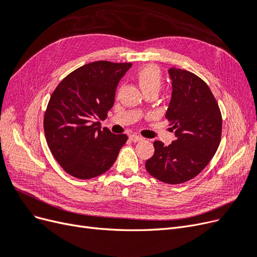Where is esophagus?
Segmentation results:
<instances>
[{
  "instance_id": "1",
  "label": "esophagus",
  "mask_w": 257,
  "mask_h": 257,
  "mask_svg": "<svg viewBox=\"0 0 257 257\" xmlns=\"http://www.w3.org/2000/svg\"><path fill=\"white\" fill-rule=\"evenodd\" d=\"M130 139H131L132 142L138 143V142H143V141H144V137L139 136V135H136V134H133V135H131V136H130Z\"/></svg>"
}]
</instances>
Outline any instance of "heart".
<instances>
[{
	"label": "heart",
	"instance_id": "obj_1",
	"mask_svg": "<svg viewBox=\"0 0 257 257\" xmlns=\"http://www.w3.org/2000/svg\"><path fill=\"white\" fill-rule=\"evenodd\" d=\"M137 80L144 93L159 92L162 85V72L155 65H147L137 73Z\"/></svg>",
	"mask_w": 257,
	"mask_h": 257
}]
</instances>
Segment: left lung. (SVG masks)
<instances>
[{
  "label": "left lung",
  "mask_w": 257,
  "mask_h": 257,
  "mask_svg": "<svg viewBox=\"0 0 257 257\" xmlns=\"http://www.w3.org/2000/svg\"><path fill=\"white\" fill-rule=\"evenodd\" d=\"M172 99L166 119L175 130L169 146L155 141L153 157L146 162L152 177L168 184L191 180L211 161L222 135V114L208 84L185 69H168Z\"/></svg>",
  "instance_id": "1"
}]
</instances>
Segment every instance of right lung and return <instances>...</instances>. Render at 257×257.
I'll return each mask as SVG.
<instances>
[{"label":"right lung","instance_id":"right-lung-1","mask_svg":"<svg viewBox=\"0 0 257 257\" xmlns=\"http://www.w3.org/2000/svg\"><path fill=\"white\" fill-rule=\"evenodd\" d=\"M132 63L96 61L75 69L53 91L44 115L49 149L67 174L91 179L118 158L125 134L100 128L114 103L115 89Z\"/></svg>","mask_w":257,"mask_h":257}]
</instances>
